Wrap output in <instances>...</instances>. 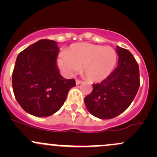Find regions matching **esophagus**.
<instances>
[{
	"mask_svg": "<svg viewBox=\"0 0 157 157\" xmlns=\"http://www.w3.org/2000/svg\"><path fill=\"white\" fill-rule=\"evenodd\" d=\"M82 83L81 80H76V85H79V84H80V83Z\"/></svg>",
	"mask_w": 157,
	"mask_h": 157,
	"instance_id": "1",
	"label": "esophagus"
}]
</instances>
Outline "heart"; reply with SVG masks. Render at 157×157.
I'll list each match as a JSON object with an SVG mask.
<instances>
[{
	"instance_id": "heart-1",
	"label": "heart",
	"mask_w": 157,
	"mask_h": 157,
	"mask_svg": "<svg viewBox=\"0 0 157 157\" xmlns=\"http://www.w3.org/2000/svg\"><path fill=\"white\" fill-rule=\"evenodd\" d=\"M117 53L110 46L83 42L71 45L57 59V64L67 77L82 67L83 75L93 82H102L112 74L117 63Z\"/></svg>"
}]
</instances>
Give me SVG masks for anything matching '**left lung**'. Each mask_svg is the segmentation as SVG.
I'll return each instance as SVG.
<instances>
[{
  "instance_id": "1",
  "label": "left lung",
  "mask_w": 157,
  "mask_h": 157,
  "mask_svg": "<svg viewBox=\"0 0 157 157\" xmlns=\"http://www.w3.org/2000/svg\"><path fill=\"white\" fill-rule=\"evenodd\" d=\"M118 66L99 83L93 84L92 93L84 98L86 109L100 119H111L128 108L140 86L139 66L132 54L117 46Z\"/></svg>"
}]
</instances>
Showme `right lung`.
Masks as SVG:
<instances>
[{
    "mask_svg": "<svg viewBox=\"0 0 157 157\" xmlns=\"http://www.w3.org/2000/svg\"><path fill=\"white\" fill-rule=\"evenodd\" d=\"M58 43L42 39L20 52L12 74L14 96L20 106L36 117H48L61 108L74 79H64L57 67Z\"/></svg>",
    "mask_w": 157,
    "mask_h": 157,
    "instance_id": "1",
    "label": "right lung"
}]
</instances>
